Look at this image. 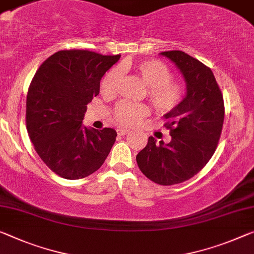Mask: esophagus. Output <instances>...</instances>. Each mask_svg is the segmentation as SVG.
<instances>
[{"label": "esophagus", "mask_w": 254, "mask_h": 254, "mask_svg": "<svg viewBox=\"0 0 254 254\" xmlns=\"http://www.w3.org/2000/svg\"><path fill=\"white\" fill-rule=\"evenodd\" d=\"M117 132H118L119 136H125V135H127L128 132H129V130L125 129V128H119V129H117Z\"/></svg>", "instance_id": "obj_1"}]
</instances>
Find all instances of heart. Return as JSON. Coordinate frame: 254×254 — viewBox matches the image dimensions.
Here are the masks:
<instances>
[{
	"label": "heart",
	"mask_w": 254,
	"mask_h": 254,
	"mask_svg": "<svg viewBox=\"0 0 254 254\" xmlns=\"http://www.w3.org/2000/svg\"><path fill=\"white\" fill-rule=\"evenodd\" d=\"M120 69L135 71L144 85L147 86V96L158 111L168 112L181 102L183 87L175 81H171V72L162 62L158 60H144L129 65H123ZM119 78V70L114 69L109 71L101 81V93L105 96L114 95ZM147 114L149 108L145 104L122 102L116 107L114 116L117 123L130 126Z\"/></svg>",
	"instance_id": "b5f03b06"
}]
</instances>
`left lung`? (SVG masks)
Masks as SVG:
<instances>
[{
	"mask_svg": "<svg viewBox=\"0 0 254 254\" xmlns=\"http://www.w3.org/2000/svg\"><path fill=\"white\" fill-rule=\"evenodd\" d=\"M185 80L186 93L167 112L169 143L150 136L136 157L138 168L159 185H174L195 176L216 151L224 124V99L211 69L182 51L161 52Z\"/></svg>",
	"mask_w": 254,
	"mask_h": 254,
	"instance_id": "obj_1",
	"label": "left lung"
}]
</instances>
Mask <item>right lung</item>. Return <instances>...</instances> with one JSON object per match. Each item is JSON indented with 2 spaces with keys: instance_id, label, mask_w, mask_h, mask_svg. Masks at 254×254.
Listing matches in <instances>:
<instances>
[{
  "instance_id": "add662e5",
  "label": "right lung",
  "mask_w": 254,
  "mask_h": 254,
  "mask_svg": "<svg viewBox=\"0 0 254 254\" xmlns=\"http://www.w3.org/2000/svg\"><path fill=\"white\" fill-rule=\"evenodd\" d=\"M119 59L120 54L59 51L35 73L27 94V130L43 162L59 176L87 177L110 153L117 131L86 127L83 120L103 75Z\"/></svg>"
}]
</instances>
